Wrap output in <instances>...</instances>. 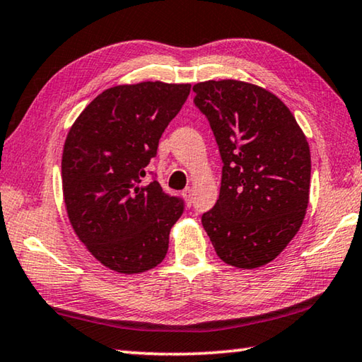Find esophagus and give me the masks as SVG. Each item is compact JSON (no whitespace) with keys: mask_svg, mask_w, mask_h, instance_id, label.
Instances as JSON below:
<instances>
[{"mask_svg":"<svg viewBox=\"0 0 362 362\" xmlns=\"http://www.w3.org/2000/svg\"><path fill=\"white\" fill-rule=\"evenodd\" d=\"M182 196H183V198H185L188 206H192V203H193V188L192 187H187L182 192Z\"/></svg>","mask_w":362,"mask_h":362,"instance_id":"obj_1","label":"esophagus"}]
</instances>
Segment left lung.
<instances>
[{"label":"left lung","mask_w":362,"mask_h":362,"mask_svg":"<svg viewBox=\"0 0 362 362\" xmlns=\"http://www.w3.org/2000/svg\"><path fill=\"white\" fill-rule=\"evenodd\" d=\"M222 156L216 206L201 217L217 255L259 268L302 226L310 198V146L291 110L260 86L220 79L193 86Z\"/></svg>","instance_id":"obj_1"}]
</instances>
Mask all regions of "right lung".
Returning <instances> with one entry per match:
<instances>
[{
    "instance_id": "add662e5",
    "label": "right lung",
    "mask_w": 362,
    "mask_h": 362,
    "mask_svg": "<svg viewBox=\"0 0 362 362\" xmlns=\"http://www.w3.org/2000/svg\"><path fill=\"white\" fill-rule=\"evenodd\" d=\"M189 89L161 81L115 86L83 110L65 139L62 188L70 223L113 272L144 273L168 254L183 201L144 177Z\"/></svg>"
}]
</instances>
